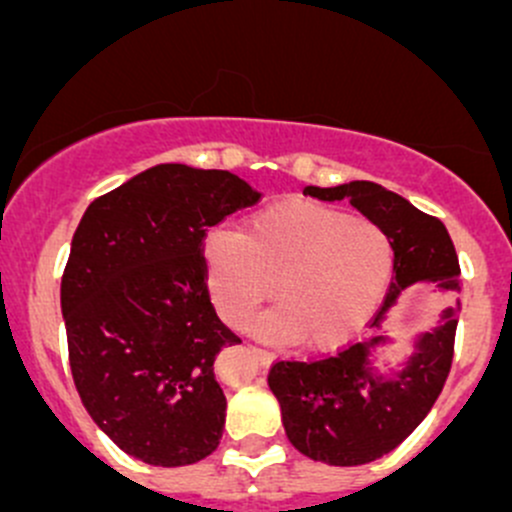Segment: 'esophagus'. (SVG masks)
Returning a JSON list of instances; mask_svg holds the SVG:
<instances>
[{"label": "esophagus", "mask_w": 512, "mask_h": 512, "mask_svg": "<svg viewBox=\"0 0 512 512\" xmlns=\"http://www.w3.org/2000/svg\"><path fill=\"white\" fill-rule=\"evenodd\" d=\"M252 354H255V359L260 361V366H270L272 361H275V354H272V352H265V349L252 347Z\"/></svg>", "instance_id": "obj_1"}]
</instances>
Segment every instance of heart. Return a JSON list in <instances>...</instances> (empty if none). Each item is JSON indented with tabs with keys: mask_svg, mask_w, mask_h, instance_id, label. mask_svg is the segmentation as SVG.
<instances>
[{
	"mask_svg": "<svg viewBox=\"0 0 512 512\" xmlns=\"http://www.w3.org/2000/svg\"><path fill=\"white\" fill-rule=\"evenodd\" d=\"M203 265L215 309L230 327H240L275 285L280 307L252 324L255 334L329 349L376 312L394 275V247L371 220L289 200L252 215L242 235L208 232Z\"/></svg>",
	"mask_w": 512,
	"mask_h": 512,
	"instance_id": "obj_1",
	"label": "heart"
}]
</instances>
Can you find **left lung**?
I'll use <instances>...</instances> for the list:
<instances>
[{
	"mask_svg": "<svg viewBox=\"0 0 512 512\" xmlns=\"http://www.w3.org/2000/svg\"><path fill=\"white\" fill-rule=\"evenodd\" d=\"M304 195L327 203L349 200L379 225L394 247L396 275L359 342L319 359L275 361L267 384L280 401L289 443L299 453L327 466H364L394 451L436 404L451 371L461 307L443 309L441 324L421 334L404 369L389 376L371 364L374 349L386 344L381 334L386 312L416 282H436L443 292L458 294L461 267L441 220L381 185L369 180L337 188L307 185Z\"/></svg>",
	"mask_w": 512,
	"mask_h": 512,
	"instance_id": "obj_1",
	"label": "left lung"
}]
</instances>
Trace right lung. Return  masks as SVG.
Instances as JSON below:
<instances>
[{"label":"right lung","mask_w":512,"mask_h":512,"mask_svg":"<svg viewBox=\"0 0 512 512\" xmlns=\"http://www.w3.org/2000/svg\"><path fill=\"white\" fill-rule=\"evenodd\" d=\"M260 200L227 170L160 163L86 208L61 277L81 404L128 456L178 468L223 438L215 356L240 344L205 285L208 227Z\"/></svg>","instance_id":"add662e5"}]
</instances>
